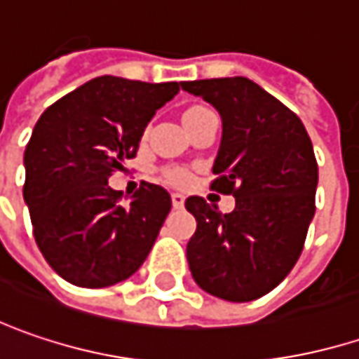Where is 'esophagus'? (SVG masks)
Returning a JSON list of instances; mask_svg holds the SVG:
<instances>
[{
	"label": "esophagus",
	"mask_w": 359,
	"mask_h": 359,
	"mask_svg": "<svg viewBox=\"0 0 359 359\" xmlns=\"http://www.w3.org/2000/svg\"><path fill=\"white\" fill-rule=\"evenodd\" d=\"M170 197H172V207H175V209H182V205H184V195H182V193H172Z\"/></svg>",
	"instance_id": "1"
}]
</instances>
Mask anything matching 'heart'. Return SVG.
Segmentation results:
<instances>
[{"label": "heart", "mask_w": 359, "mask_h": 359, "mask_svg": "<svg viewBox=\"0 0 359 359\" xmlns=\"http://www.w3.org/2000/svg\"><path fill=\"white\" fill-rule=\"evenodd\" d=\"M195 109H201V107H193L189 111H195ZM162 177H164L166 182H170V184H184V182H189V179H191V172L187 168H180V166H166V168H162Z\"/></svg>", "instance_id": "heart-1"}]
</instances>
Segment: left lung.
Here are the masks:
<instances>
[{
	"label": "left lung",
	"instance_id": "1",
	"mask_svg": "<svg viewBox=\"0 0 359 359\" xmlns=\"http://www.w3.org/2000/svg\"><path fill=\"white\" fill-rule=\"evenodd\" d=\"M222 116L211 189L236 197L222 213L203 197L184 207L197 219L187 243L195 283L231 303L256 301L297 264L315 215L317 160L303 121L245 76L187 81Z\"/></svg>",
	"mask_w": 359,
	"mask_h": 359
}]
</instances>
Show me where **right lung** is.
Listing matches in <instances>:
<instances>
[{"instance_id":"1","label":"right lung","mask_w":359,"mask_h":359,"mask_svg":"<svg viewBox=\"0 0 359 359\" xmlns=\"http://www.w3.org/2000/svg\"><path fill=\"white\" fill-rule=\"evenodd\" d=\"M179 83L97 76L53 103L24 152V201L54 272L83 288L130 278L158 238L172 201L142 182L128 205L107 180L134 158L148 121Z\"/></svg>"}]
</instances>
